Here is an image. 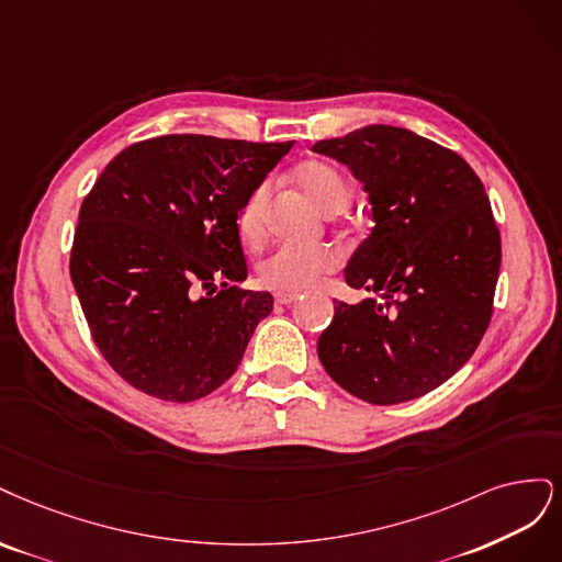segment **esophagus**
<instances>
[{
	"mask_svg": "<svg viewBox=\"0 0 562 562\" xmlns=\"http://www.w3.org/2000/svg\"><path fill=\"white\" fill-rule=\"evenodd\" d=\"M299 299V294H276V303L286 305V303H294Z\"/></svg>",
	"mask_w": 562,
	"mask_h": 562,
	"instance_id": "1",
	"label": "esophagus"
}]
</instances>
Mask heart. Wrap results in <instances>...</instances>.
I'll return each mask as SVG.
<instances>
[{
  "label": "heart",
  "instance_id": "1",
  "mask_svg": "<svg viewBox=\"0 0 562 562\" xmlns=\"http://www.w3.org/2000/svg\"><path fill=\"white\" fill-rule=\"evenodd\" d=\"M296 184L303 193L327 214H336L350 203V184L346 175L331 160L313 158L305 160L294 170ZM268 189L266 184L251 191L238 212V235L243 243L257 245L263 233V207ZM336 257L324 247H296L280 245L259 261L257 280L261 286L278 294H299L317 284L324 276L336 270Z\"/></svg>",
  "mask_w": 562,
  "mask_h": 562
}]
</instances>
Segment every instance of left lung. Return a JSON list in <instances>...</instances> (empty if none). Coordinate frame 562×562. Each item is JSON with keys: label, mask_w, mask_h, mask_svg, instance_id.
Segmentation results:
<instances>
[{"label": "left lung", "mask_w": 562, "mask_h": 562, "mask_svg": "<svg viewBox=\"0 0 562 562\" xmlns=\"http://www.w3.org/2000/svg\"><path fill=\"white\" fill-rule=\"evenodd\" d=\"M313 151L361 179L375 224L346 282L378 299L336 301L317 340L322 367L361 402L418 400L474 355L493 317L502 243L483 182L460 154L394 125Z\"/></svg>", "instance_id": "8db88e82"}]
</instances>
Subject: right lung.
I'll return each mask as SVG.
<instances>
[{
  "label": "right lung",
  "instance_id": "1",
  "mask_svg": "<svg viewBox=\"0 0 562 562\" xmlns=\"http://www.w3.org/2000/svg\"><path fill=\"white\" fill-rule=\"evenodd\" d=\"M289 149L162 135L102 170L79 210L69 276L93 342L125 383L187 404L238 369L273 296L238 284L247 259L235 220Z\"/></svg>",
  "mask_w": 562,
  "mask_h": 562
}]
</instances>
